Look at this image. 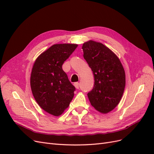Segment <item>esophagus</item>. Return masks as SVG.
I'll return each mask as SVG.
<instances>
[{
  "mask_svg": "<svg viewBox=\"0 0 154 154\" xmlns=\"http://www.w3.org/2000/svg\"><path fill=\"white\" fill-rule=\"evenodd\" d=\"M74 87H76V88H77V89H78L79 87H80V83H78V82L74 83Z\"/></svg>",
  "mask_w": 154,
  "mask_h": 154,
  "instance_id": "34e87169",
  "label": "esophagus"
}]
</instances>
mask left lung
<instances>
[{
  "label": "left lung",
  "instance_id": "obj_1",
  "mask_svg": "<svg viewBox=\"0 0 154 154\" xmlns=\"http://www.w3.org/2000/svg\"><path fill=\"white\" fill-rule=\"evenodd\" d=\"M83 58L94 74V85L87 94L91 105L103 114L118 105L125 87V72L119 59L100 42L89 40L83 44Z\"/></svg>",
  "mask_w": 154,
  "mask_h": 154
}]
</instances>
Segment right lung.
Masks as SVG:
<instances>
[{
  "label": "right lung",
  "instance_id": "1",
  "mask_svg": "<svg viewBox=\"0 0 154 154\" xmlns=\"http://www.w3.org/2000/svg\"><path fill=\"white\" fill-rule=\"evenodd\" d=\"M78 44L53 45L38 56L32 66L31 91L39 106L48 113L59 116L69 106L75 91L62 65Z\"/></svg>",
  "mask_w": 154,
  "mask_h": 154
}]
</instances>
